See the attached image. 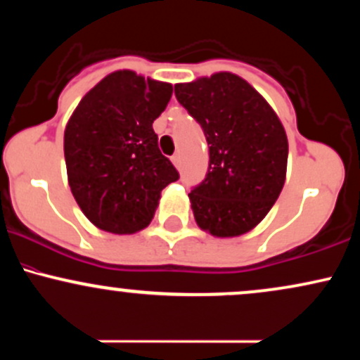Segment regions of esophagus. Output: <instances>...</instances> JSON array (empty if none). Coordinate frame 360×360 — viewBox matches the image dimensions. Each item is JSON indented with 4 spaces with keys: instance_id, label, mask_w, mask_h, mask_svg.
<instances>
[{
    "instance_id": "obj_1",
    "label": "esophagus",
    "mask_w": 360,
    "mask_h": 360,
    "mask_svg": "<svg viewBox=\"0 0 360 360\" xmlns=\"http://www.w3.org/2000/svg\"><path fill=\"white\" fill-rule=\"evenodd\" d=\"M171 159H172V164H174V166L179 169L181 167V154H174L171 157Z\"/></svg>"
}]
</instances>
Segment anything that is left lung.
<instances>
[{
  "label": "left lung",
  "instance_id": "1",
  "mask_svg": "<svg viewBox=\"0 0 360 360\" xmlns=\"http://www.w3.org/2000/svg\"><path fill=\"white\" fill-rule=\"evenodd\" d=\"M174 93L203 128L210 147L206 177L189 193L196 223L214 237L247 233L269 213L286 179L283 123L232 72L176 84Z\"/></svg>",
  "mask_w": 360,
  "mask_h": 360
}]
</instances>
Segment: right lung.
Masks as SVG:
<instances>
[{
	"label": "right lung",
	"instance_id": "right-lung-1",
	"mask_svg": "<svg viewBox=\"0 0 360 360\" xmlns=\"http://www.w3.org/2000/svg\"><path fill=\"white\" fill-rule=\"evenodd\" d=\"M171 96L167 82L117 71L74 110L64 131L68 179L74 200L98 229L118 235L146 229L160 191L179 179L152 128Z\"/></svg>",
	"mask_w": 360,
	"mask_h": 360
}]
</instances>
